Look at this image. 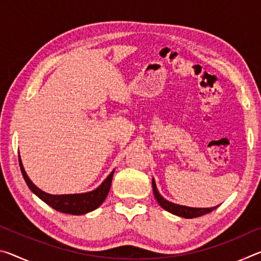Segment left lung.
Returning <instances> with one entry per match:
<instances>
[{"label": "left lung", "mask_w": 261, "mask_h": 261, "mask_svg": "<svg viewBox=\"0 0 261 261\" xmlns=\"http://www.w3.org/2000/svg\"><path fill=\"white\" fill-rule=\"evenodd\" d=\"M152 187H153V192H154V197H155L156 201L160 204L162 208H165L166 211L170 212L175 215L182 216V218L185 219H193V218H198V216H201L207 213H211L212 211H214L216 207H211V208H193V207H187V206H180L177 204H174V202H170L166 200L160 193H159L155 182H154V178L152 180Z\"/></svg>", "instance_id": "8db88e82"}]
</instances>
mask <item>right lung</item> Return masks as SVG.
Returning a JSON list of instances; mask_svg holds the SVG:
<instances>
[{"instance_id": "1", "label": "right lung", "mask_w": 261, "mask_h": 261, "mask_svg": "<svg viewBox=\"0 0 261 261\" xmlns=\"http://www.w3.org/2000/svg\"><path fill=\"white\" fill-rule=\"evenodd\" d=\"M19 158V156H18ZM19 166L21 174L25 179L26 184L30 188L31 191L37 194L41 200L49 205L53 208L62 212L65 214H72V215H81L88 213V212L94 211L95 208L102 204L105 201L106 197L110 190V185H112V179L114 176V171L110 173L107 178L103 180V183L100 185L98 189L94 191L87 192V193H81V194H63V196H54V194H48L46 192L41 191L35 185L31 182L30 178L26 175L23 165H21L20 158H19Z\"/></svg>"}]
</instances>
